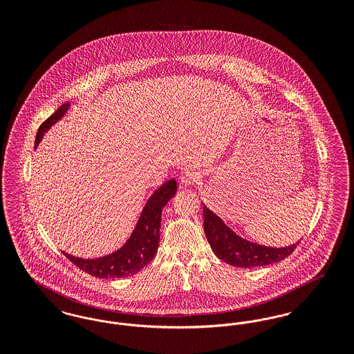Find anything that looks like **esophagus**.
I'll list each match as a JSON object with an SVG mask.
<instances>
[{"mask_svg":"<svg viewBox=\"0 0 354 354\" xmlns=\"http://www.w3.org/2000/svg\"><path fill=\"white\" fill-rule=\"evenodd\" d=\"M198 179H199V175H198L196 171L187 169L180 176V183L183 187H188V185H194L195 182H198Z\"/></svg>","mask_w":354,"mask_h":354,"instance_id":"1","label":"esophagus"}]
</instances>
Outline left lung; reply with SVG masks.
Here are the masks:
<instances>
[{
  "mask_svg": "<svg viewBox=\"0 0 354 354\" xmlns=\"http://www.w3.org/2000/svg\"><path fill=\"white\" fill-rule=\"evenodd\" d=\"M204 215V234L212 248V251L224 263L240 267L253 268L264 267L284 260L293 252L297 244H292L284 248H272L260 244H254L245 239H241L231 231L209 208L203 204Z\"/></svg>",
  "mask_w": 354,
  "mask_h": 354,
  "instance_id": "obj_1",
  "label": "left lung"
}]
</instances>
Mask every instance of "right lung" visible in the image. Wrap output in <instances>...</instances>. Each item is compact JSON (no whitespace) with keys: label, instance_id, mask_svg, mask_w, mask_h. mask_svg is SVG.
Wrapping results in <instances>:
<instances>
[{"label":"right lung","instance_id":"add662e5","mask_svg":"<svg viewBox=\"0 0 354 354\" xmlns=\"http://www.w3.org/2000/svg\"><path fill=\"white\" fill-rule=\"evenodd\" d=\"M68 103L62 104L54 114H51L38 129L35 136V147L41 142L44 134L51 126L62 118L68 111ZM176 192V180L171 179L165 185H160L153 194L149 202L146 203L142 215L138 220L133 235L127 243L117 252L109 256L84 260L80 257H73L68 253H64L68 260L86 273L100 277V279H119L127 277L143 270L158 252L159 236H160V218L162 209L169 199Z\"/></svg>","mask_w":354,"mask_h":354}]
</instances>
